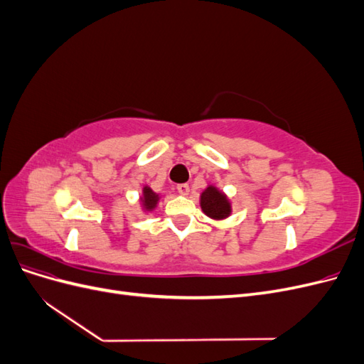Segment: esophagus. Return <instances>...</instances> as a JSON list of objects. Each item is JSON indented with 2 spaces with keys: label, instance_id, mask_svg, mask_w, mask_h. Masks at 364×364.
<instances>
[{
  "label": "esophagus",
  "instance_id": "obj_1",
  "mask_svg": "<svg viewBox=\"0 0 364 364\" xmlns=\"http://www.w3.org/2000/svg\"><path fill=\"white\" fill-rule=\"evenodd\" d=\"M178 191H179V194L186 196V194L190 193V185L188 183H179L178 185Z\"/></svg>",
  "mask_w": 364,
  "mask_h": 364
}]
</instances>
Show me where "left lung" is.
Listing matches in <instances>:
<instances>
[{
    "label": "left lung",
    "instance_id": "left-lung-1",
    "mask_svg": "<svg viewBox=\"0 0 364 364\" xmlns=\"http://www.w3.org/2000/svg\"><path fill=\"white\" fill-rule=\"evenodd\" d=\"M200 206L203 213L211 218H225L230 214V203L226 196L220 193L215 186H208L202 193Z\"/></svg>",
    "mask_w": 364,
    "mask_h": 364
}]
</instances>
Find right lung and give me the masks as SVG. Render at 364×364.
Here are the masks:
<instances>
[{
	"mask_svg": "<svg viewBox=\"0 0 364 364\" xmlns=\"http://www.w3.org/2000/svg\"><path fill=\"white\" fill-rule=\"evenodd\" d=\"M142 203H144L146 209H153L156 206L159 197L156 193H153L149 186H144V190H142V197H141Z\"/></svg>",
	"mask_w": 364,
	"mask_h": 364,
	"instance_id": "add662e5",
	"label": "right lung"
}]
</instances>
